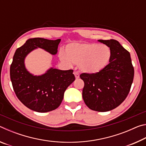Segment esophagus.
I'll return each mask as SVG.
<instances>
[{
  "instance_id": "1",
  "label": "esophagus",
  "mask_w": 146,
  "mask_h": 146,
  "mask_svg": "<svg viewBox=\"0 0 146 146\" xmlns=\"http://www.w3.org/2000/svg\"><path fill=\"white\" fill-rule=\"evenodd\" d=\"M74 75H75V76L76 78H79V73L78 71H74Z\"/></svg>"
}]
</instances>
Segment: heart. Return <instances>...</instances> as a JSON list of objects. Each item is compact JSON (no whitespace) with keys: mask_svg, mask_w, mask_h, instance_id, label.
I'll list each match as a JSON object with an SVG mask.
<instances>
[{"mask_svg":"<svg viewBox=\"0 0 146 146\" xmlns=\"http://www.w3.org/2000/svg\"><path fill=\"white\" fill-rule=\"evenodd\" d=\"M66 53L59 54L63 62L77 64L81 71L89 74L101 72L111 59V51L108 46L95 43L71 44L66 46Z\"/></svg>","mask_w":146,"mask_h":146,"instance_id":"1","label":"heart"}]
</instances>
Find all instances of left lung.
<instances>
[{"label": "left lung", "mask_w": 146, "mask_h": 146, "mask_svg": "<svg viewBox=\"0 0 146 146\" xmlns=\"http://www.w3.org/2000/svg\"><path fill=\"white\" fill-rule=\"evenodd\" d=\"M111 51V59L104 70L96 74L83 73L82 97L93 111L106 112L120 105L127 97L134 78L130 53L117 40H98Z\"/></svg>", "instance_id": "1"}]
</instances>
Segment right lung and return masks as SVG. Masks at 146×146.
<instances>
[{
  "label": "right lung",
  "mask_w": 146,
  "mask_h": 146,
  "mask_svg": "<svg viewBox=\"0 0 146 146\" xmlns=\"http://www.w3.org/2000/svg\"><path fill=\"white\" fill-rule=\"evenodd\" d=\"M60 39H28L17 49L10 66V78L16 96L30 110L40 113L55 110L60 105L67 88L75 80L73 70L51 68L41 76H33L26 70L24 58L34 49L40 48L52 55L57 53Z\"/></svg>",
  "instance_id": "obj_1"
}]
</instances>
